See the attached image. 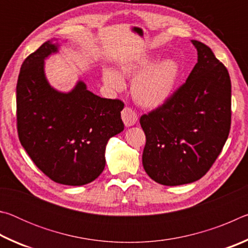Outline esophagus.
I'll return each instance as SVG.
<instances>
[{
    "instance_id": "esophagus-1",
    "label": "esophagus",
    "mask_w": 248,
    "mask_h": 248,
    "mask_svg": "<svg viewBox=\"0 0 248 248\" xmlns=\"http://www.w3.org/2000/svg\"><path fill=\"white\" fill-rule=\"evenodd\" d=\"M121 118H123L125 127H131V125L136 124L138 121V116L136 114V111L130 107L124 108V110L121 111Z\"/></svg>"
}]
</instances>
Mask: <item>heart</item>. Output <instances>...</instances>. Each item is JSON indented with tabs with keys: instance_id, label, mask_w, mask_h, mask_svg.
Returning a JSON list of instances; mask_svg holds the SVG:
<instances>
[{
	"instance_id": "heart-1",
	"label": "heart",
	"mask_w": 248,
	"mask_h": 248,
	"mask_svg": "<svg viewBox=\"0 0 248 248\" xmlns=\"http://www.w3.org/2000/svg\"><path fill=\"white\" fill-rule=\"evenodd\" d=\"M152 56H139L120 62L118 73L106 68L103 81L109 90L120 92L124 89L121 77L133 78L131 95L133 99L144 108H157L164 105L173 95L179 78V65L173 59H165L153 63Z\"/></svg>"
}]
</instances>
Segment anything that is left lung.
<instances>
[{
  "mask_svg": "<svg viewBox=\"0 0 248 248\" xmlns=\"http://www.w3.org/2000/svg\"><path fill=\"white\" fill-rule=\"evenodd\" d=\"M198 62L167 102L141 116L146 143L142 164L165 186L194 183L207 174L228 140L231 79L208 46L191 40Z\"/></svg>",
  "mask_w": 248,
  "mask_h": 248,
  "instance_id": "obj_1",
  "label": "left lung"
}]
</instances>
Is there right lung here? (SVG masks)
Returning a JSON list of instances; mask_svg holds the SVG:
<instances>
[{
    "label": "right lung",
    "mask_w": 248,
    "mask_h": 248,
    "mask_svg": "<svg viewBox=\"0 0 248 248\" xmlns=\"http://www.w3.org/2000/svg\"><path fill=\"white\" fill-rule=\"evenodd\" d=\"M58 48L46 41L23 62L16 86L18 138L50 179L82 186L104 170L107 142L124 130V105L95 95L83 81L69 93L54 90L46 78L45 59Z\"/></svg>",
    "instance_id": "obj_1"
}]
</instances>
